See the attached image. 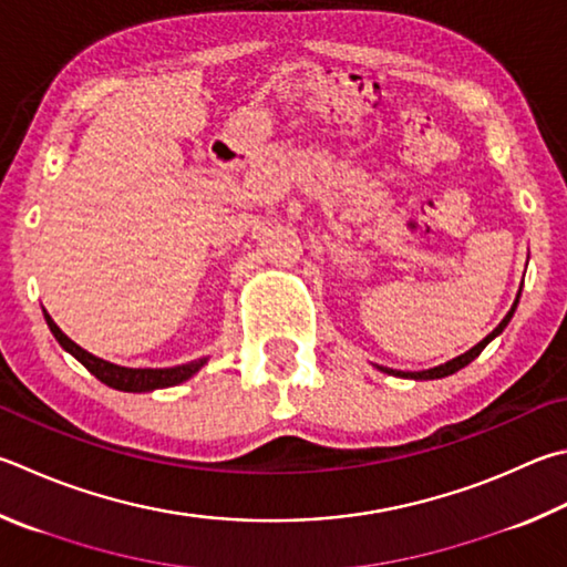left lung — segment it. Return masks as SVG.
<instances>
[{
	"mask_svg": "<svg viewBox=\"0 0 567 567\" xmlns=\"http://www.w3.org/2000/svg\"><path fill=\"white\" fill-rule=\"evenodd\" d=\"M518 297H520V290H518ZM518 297H516V302H513V307H511V312L503 317V322L493 329V332L486 337V339H481V342L476 344V347H471L468 352H463L461 357H456V359H451V362H446V364H439V367H434V369H424V372H396V369H389V367H377V369H382L384 374H394V377H404V379H416V382H421V379H441V377H449V374H456L458 369H463L466 364H471L473 359H476L483 349H486V344L491 342V339H496L503 329H506V324L511 322V317H513V312H516V307H518Z\"/></svg>",
	"mask_w": 567,
	"mask_h": 567,
	"instance_id": "8db88e82",
	"label": "left lung"
}]
</instances>
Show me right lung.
Returning a JSON list of instances; mask_svg holds the SVG:
<instances>
[{"label": "right lung", "mask_w": 567, "mask_h": 567, "mask_svg": "<svg viewBox=\"0 0 567 567\" xmlns=\"http://www.w3.org/2000/svg\"><path fill=\"white\" fill-rule=\"evenodd\" d=\"M44 319H47V324L51 329V334L56 337V342L64 347L71 357H76L79 362L84 364L89 372L99 379V382H104L106 386L118 389V391H133V394H141V391L176 386V384L185 382V379H190L205 362H208V357H203V359H195V362L178 364V367H166V369L118 367V364L106 362V359L86 352V349H81L76 342H71V339L56 327L54 319L49 317L47 310H44Z\"/></svg>", "instance_id": "1"}]
</instances>
